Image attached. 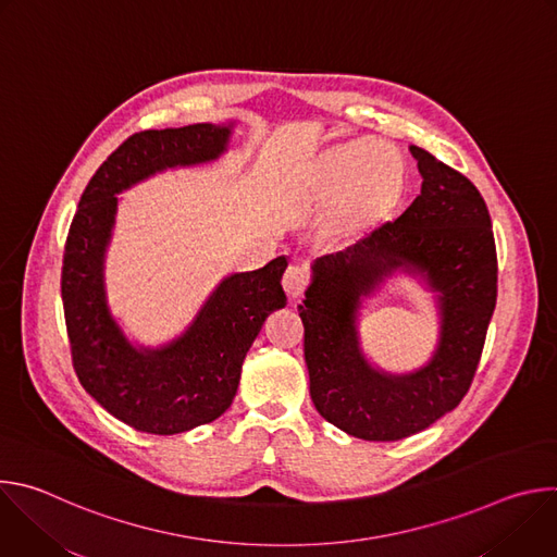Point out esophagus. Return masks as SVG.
Listing matches in <instances>:
<instances>
[{"mask_svg": "<svg viewBox=\"0 0 557 557\" xmlns=\"http://www.w3.org/2000/svg\"><path fill=\"white\" fill-rule=\"evenodd\" d=\"M282 284H284V290L288 293V297H293V299L301 297L304 290H306L308 284H310V271H308V267H306V264H290V267L286 269V273H284Z\"/></svg>", "mask_w": 557, "mask_h": 557, "instance_id": "esophagus-1", "label": "esophagus"}]
</instances>
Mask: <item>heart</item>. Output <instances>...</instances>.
I'll return each instance as SVG.
<instances>
[{"label": "heart", "mask_w": 557, "mask_h": 557, "mask_svg": "<svg viewBox=\"0 0 557 557\" xmlns=\"http://www.w3.org/2000/svg\"><path fill=\"white\" fill-rule=\"evenodd\" d=\"M401 187V161L389 147L352 140L335 147L317 172L314 196L322 202H339L337 224L357 228L383 211Z\"/></svg>", "instance_id": "b5f03b06"}]
</instances>
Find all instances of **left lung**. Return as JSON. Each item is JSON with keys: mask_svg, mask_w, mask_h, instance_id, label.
Instances as JSON below:
<instances>
[{"mask_svg": "<svg viewBox=\"0 0 557 557\" xmlns=\"http://www.w3.org/2000/svg\"><path fill=\"white\" fill-rule=\"evenodd\" d=\"M410 151L421 194L357 245L317 258L297 306L310 399L329 423L363 441H401L451 412L473 381L496 308V243L481 191L430 151ZM399 270L423 276L437 293L442 331L423 369L389 375L364 359L356 310L361 296Z\"/></svg>", "mask_w": 557, "mask_h": 557, "instance_id": "8db88e82", "label": "left lung"}]
</instances>
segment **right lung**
<instances>
[{
    "label": "right lung",
    "instance_id": "obj_1",
    "mask_svg": "<svg viewBox=\"0 0 557 557\" xmlns=\"http://www.w3.org/2000/svg\"><path fill=\"white\" fill-rule=\"evenodd\" d=\"M231 129L196 123L132 134L88 183L67 231L61 299L74 372L103 410L138 432L172 436L224 414L264 320L286 306L284 256L224 277L189 329L161 348L129 344L108 306L103 264L116 194L158 172L215 161Z\"/></svg>",
    "mask_w": 557,
    "mask_h": 557
}]
</instances>
